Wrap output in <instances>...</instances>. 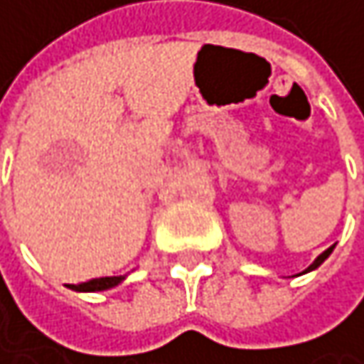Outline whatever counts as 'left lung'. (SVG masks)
Segmentation results:
<instances>
[{"label":"left lung","instance_id":"1","mask_svg":"<svg viewBox=\"0 0 364 364\" xmlns=\"http://www.w3.org/2000/svg\"><path fill=\"white\" fill-rule=\"evenodd\" d=\"M333 249H335V247H328L327 251H325V253H321L318 255V257H316V259H314V263H312V265H310V267H308V269H304V272H301V274H306V272H312V269H316V267H318V265H321V263H323V261H325V259H327L328 255L333 253Z\"/></svg>","mask_w":364,"mask_h":364}]
</instances>
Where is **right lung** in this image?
I'll return each instance as SVG.
<instances>
[{
    "instance_id": "1",
    "label": "right lung",
    "mask_w": 364,
    "mask_h": 364,
    "mask_svg": "<svg viewBox=\"0 0 364 364\" xmlns=\"http://www.w3.org/2000/svg\"><path fill=\"white\" fill-rule=\"evenodd\" d=\"M126 276H105V278H95V280H88V282H82V284H69V289L73 291H82V293H95V291H107L117 287Z\"/></svg>"
}]
</instances>
